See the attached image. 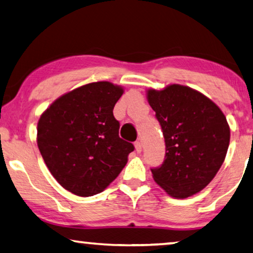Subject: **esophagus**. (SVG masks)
<instances>
[{"instance_id":"1","label":"esophagus","mask_w":253,"mask_h":253,"mask_svg":"<svg viewBox=\"0 0 253 253\" xmlns=\"http://www.w3.org/2000/svg\"><path fill=\"white\" fill-rule=\"evenodd\" d=\"M134 145H135V150H136V152L137 153H141V151H142V143L139 142V141H136L134 143Z\"/></svg>"}]
</instances>
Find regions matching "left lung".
<instances>
[{
    "instance_id": "8db88e82",
    "label": "left lung",
    "mask_w": 253,
    "mask_h": 253,
    "mask_svg": "<svg viewBox=\"0 0 253 253\" xmlns=\"http://www.w3.org/2000/svg\"><path fill=\"white\" fill-rule=\"evenodd\" d=\"M146 95L166 143L163 165L151 169L154 182L172 198L191 197L208 185L224 163L231 137L226 117L188 86L151 88Z\"/></svg>"
}]
</instances>
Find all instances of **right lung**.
<instances>
[{
	"label": "right lung",
	"instance_id": "add662e5",
	"mask_svg": "<svg viewBox=\"0 0 253 253\" xmlns=\"http://www.w3.org/2000/svg\"><path fill=\"white\" fill-rule=\"evenodd\" d=\"M124 89L110 82L56 99L37 124V145L52 176L78 197H92L117 178L134 145L119 137L114 108Z\"/></svg>",
	"mask_w": 253,
	"mask_h": 253
}]
</instances>
